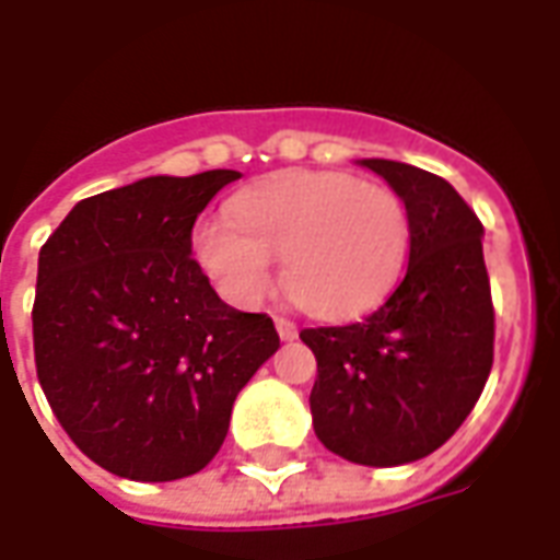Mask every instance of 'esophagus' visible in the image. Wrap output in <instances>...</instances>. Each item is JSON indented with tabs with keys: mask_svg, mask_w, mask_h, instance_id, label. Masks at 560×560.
I'll return each instance as SVG.
<instances>
[{
	"mask_svg": "<svg viewBox=\"0 0 560 560\" xmlns=\"http://www.w3.org/2000/svg\"><path fill=\"white\" fill-rule=\"evenodd\" d=\"M276 329H279L281 341H293L296 339V332H300V329H296V324H293V320H288V317H276Z\"/></svg>",
	"mask_w": 560,
	"mask_h": 560,
	"instance_id": "obj_1",
	"label": "esophagus"
}]
</instances>
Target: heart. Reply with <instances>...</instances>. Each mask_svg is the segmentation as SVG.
Returning a JSON list of instances; mask_svg holds the SVG:
<instances>
[{
	"label": "heart",
	"instance_id": "1",
	"mask_svg": "<svg viewBox=\"0 0 560 560\" xmlns=\"http://www.w3.org/2000/svg\"><path fill=\"white\" fill-rule=\"evenodd\" d=\"M228 221H200L191 257L212 288L252 308L281 284L305 315L353 320L399 284L411 248L408 207L384 183L345 171H281L228 200Z\"/></svg>",
	"mask_w": 560,
	"mask_h": 560
}]
</instances>
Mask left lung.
<instances>
[{
    "label": "left lung",
    "instance_id": "1",
    "mask_svg": "<svg viewBox=\"0 0 560 560\" xmlns=\"http://www.w3.org/2000/svg\"><path fill=\"white\" fill-rule=\"evenodd\" d=\"M411 215L399 288L348 327L303 329L317 377L308 405L329 453L393 468L450 441L480 399L494 357L482 224L453 185L413 164L363 159Z\"/></svg>",
    "mask_w": 560,
    "mask_h": 560
}]
</instances>
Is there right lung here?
<instances>
[{
  "label": "right lung",
  "instance_id": "add662e5",
  "mask_svg": "<svg viewBox=\"0 0 560 560\" xmlns=\"http://www.w3.org/2000/svg\"><path fill=\"white\" fill-rule=\"evenodd\" d=\"M243 173L147 176L71 209L38 255L35 369L56 420L116 477L207 468L233 401L279 351L272 317L221 303L191 228Z\"/></svg>",
  "mask_w": 560,
  "mask_h": 560
}]
</instances>
